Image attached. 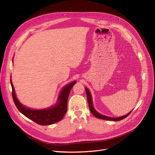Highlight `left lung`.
<instances>
[{
    "label": "left lung",
    "mask_w": 155,
    "mask_h": 155,
    "mask_svg": "<svg viewBox=\"0 0 155 155\" xmlns=\"http://www.w3.org/2000/svg\"><path fill=\"white\" fill-rule=\"evenodd\" d=\"M85 91H86V93H87V100H88V106H89V109H90V110L91 112H92V114L95 117H96L97 118H100V119H101V120H110V121H120V120H123L124 118H125L126 117H127L131 112H132V110H131L130 112H129V113H127V114H125V116H120V117H118V118H110V117H108V116H104V115H102L101 114H100L99 112H97L94 108L93 107V104H92V96H91V92L90 91H88V89L85 87Z\"/></svg>",
    "instance_id": "1"
}]
</instances>
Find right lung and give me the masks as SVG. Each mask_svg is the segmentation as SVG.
I'll return each mask as SVG.
<instances>
[{"instance_id":"add662e5","label":"right lung","mask_w":155,"mask_h":155,"mask_svg":"<svg viewBox=\"0 0 155 155\" xmlns=\"http://www.w3.org/2000/svg\"><path fill=\"white\" fill-rule=\"evenodd\" d=\"M10 83L12 88L13 100L17 109L27 118L41 125H48L61 121L67 111V102L69 94L76 81L70 83L64 86L61 91L56 104L50 108L40 110H34L22 105L17 100L12 79Z\"/></svg>"}]
</instances>
